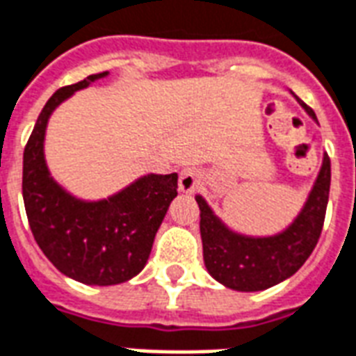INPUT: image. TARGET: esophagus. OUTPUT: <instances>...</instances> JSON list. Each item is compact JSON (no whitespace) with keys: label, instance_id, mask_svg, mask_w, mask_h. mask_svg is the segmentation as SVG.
<instances>
[{"label":"esophagus","instance_id":"34e87169","mask_svg":"<svg viewBox=\"0 0 356 356\" xmlns=\"http://www.w3.org/2000/svg\"><path fill=\"white\" fill-rule=\"evenodd\" d=\"M178 186H180V191H184V193H195V191H199L200 186H202V176H200L199 170H195V168H184L180 172V181H178Z\"/></svg>","mask_w":356,"mask_h":356}]
</instances>
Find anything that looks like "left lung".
I'll return each instance as SVG.
<instances>
[{
	"label": "left lung",
	"instance_id": "8db88e82",
	"mask_svg": "<svg viewBox=\"0 0 356 356\" xmlns=\"http://www.w3.org/2000/svg\"><path fill=\"white\" fill-rule=\"evenodd\" d=\"M302 106L317 120L308 105L302 103ZM328 191L330 157L325 154L317 181L300 216L287 231L270 238L234 234L213 216L202 197H195L200 210L202 257L210 276L234 291H263L293 276L319 242Z\"/></svg>",
	"mask_w": 356,
	"mask_h": 356
}]
</instances>
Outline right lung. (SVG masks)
Masks as SVG:
<instances>
[{
    "mask_svg": "<svg viewBox=\"0 0 356 356\" xmlns=\"http://www.w3.org/2000/svg\"><path fill=\"white\" fill-rule=\"evenodd\" d=\"M105 74L60 88L47 101L24 148L22 195L33 238L56 268L88 285H116L137 276L178 195L176 172L144 176L99 202L73 199L48 176L42 157L48 116L63 99Z\"/></svg>",
    "mask_w": 356,
    "mask_h": 356,
    "instance_id": "1",
    "label": "right lung"
}]
</instances>
